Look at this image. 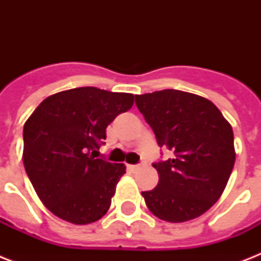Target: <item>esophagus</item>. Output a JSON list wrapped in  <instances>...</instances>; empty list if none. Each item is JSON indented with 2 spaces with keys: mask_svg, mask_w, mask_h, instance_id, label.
Instances as JSON below:
<instances>
[{
  "mask_svg": "<svg viewBox=\"0 0 261 261\" xmlns=\"http://www.w3.org/2000/svg\"><path fill=\"white\" fill-rule=\"evenodd\" d=\"M128 169H130V171H137V169H139V165H128Z\"/></svg>",
  "mask_w": 261,
  "mask_h": 261,
  "instance_id": "esophagus-1",
  "label": "esophagus"
}]
</instances>
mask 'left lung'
Instances as JSON below:
<instances>
[{"label":"left lung","mask_w":261,"mask_h":261,"mask_svg":"<svg viewBox=\"0 0 261 261\" xmlns=\"http://www.w3.org/2000/svg\"><path fill=\"white\" fill-rule=\"evenodd\" d=\"M135 104L171 159L153 164L159 184L142 192L147 208L168 222L206 213L222 195L236 161L233 130L207 98L182 90L137 94Z\"/></svg>","instance_id":"1"}]
</instances>
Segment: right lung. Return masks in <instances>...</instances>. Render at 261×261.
<instances>
[{
	"label": "right lung",
	"mask_w": 261,
	"mask_h": 261,
	"mask_svg": "<svg viewBox=\"0 0 261 261\" xmlns=\"http://www.w3.org/2000/svg\"><path fill=\"white\" fill-rule=\"evenodd\" d=\"M134 94L74 88L43 100L24 124V168L48 210L74 225L106 214L126 167L96 159L106 128Z\"/></svg>",
	"instance_id": "1"
}]
</instances>
